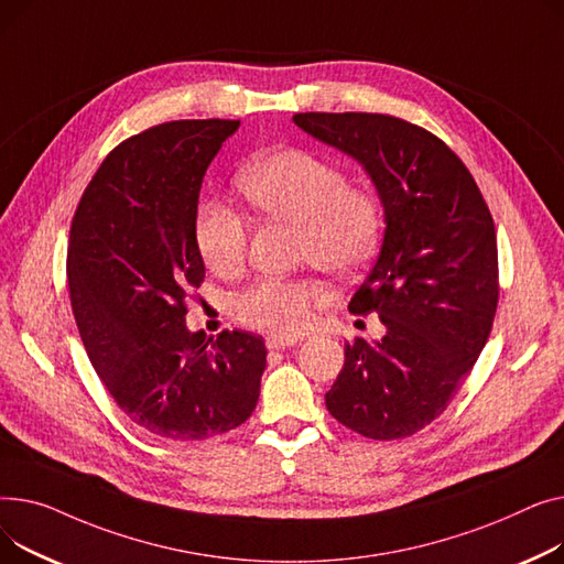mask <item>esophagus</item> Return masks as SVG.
Instances as JSON below:
<instances>
[{"label":"esophagus","instance_id":"34e87169","mask_svg":"<svg viewBox=\"0 0 564 564\" xmlns=\"http://www.w3.org/2000/svg\"><path fill=\"white\" fill-rule=\"evenodd\" d=\"M293 344H297L295 337H284V335H269V337H267L269 350H282V348H289V346H293Z\"/></svg>","mask_w":564,"mask_h":564}]
</instances>
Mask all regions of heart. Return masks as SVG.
<instances>
[{
	"label": "heart",
	"instance_id": "obj_1",
	"mask_svg": "<svg viewBox=\"0 0 564 564\" xmlns=\"http://www.w3.org/2000/svg\"><path fill=\"white\" fill-rule=\"evenodd\" d=\"M235 184L248 205L267 218L297 225V250L329 273H352L367 263L380 237L376 197L346 184L337 163L303 150L275 148L243 163ZM246 218L220 200H205L195 218V243L207 267L237 273L248 252ZM323 286L312 278H269L231 301L237 318L273 335H297L310 325Z\"/></svg>",
	"mask_w": 564,
	"mask_h": 564
}]
</instances>
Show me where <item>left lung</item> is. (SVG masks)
Masks as SVG:
<instances>
[{
	"instance_id": "obj_1",
	"label": "left lung",
	"mask_w": 564,
	"mask_h": 564,
	"mask_svg": "<svg viewBox=\"0 0 564 564\" xmlns=\"http://www.w3.org/2000/svg\"><path fill=\"white\" fill-rule=\"evenodd\" d=\"M312 139L355 159L384 216L378 259L348 310L384 337L346 344L325 405L371 440L433 423L487 344L499 259L491 214L467 165L430 131L382 113H295Z\"/></svg>"
}]
</instances>
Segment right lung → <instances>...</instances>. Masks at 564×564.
I'll list each match as a JSON object with an SVG mask.
<instances>
[{"instance_id": "right-lung-1", "label": "right lung", "mask_w": 564, "mask_h": 564, "mask_svg": "<svg viewBox=\"0 0 564 564\" xmlns=\"http://www.w3.org/2000/svg\"><path fill=\"white\" fill-rule=\"evenodd\" d=\"M239 120H177L120 143L73 218L68 286L95 373L150 435L200 442L241 425L259 401L263 339L186 327L200 286L197 200L209 163Z\"/></svg>"}]
</instances>
